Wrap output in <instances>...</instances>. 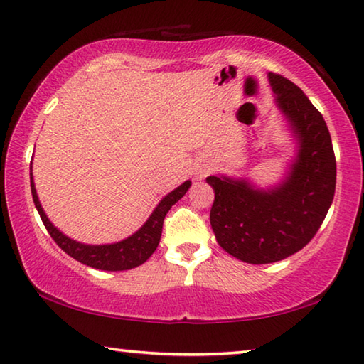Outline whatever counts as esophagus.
<instances>
[{"label":"esophagus","instance_id":"obj_1","mask_svg":"<svg viewBox=\"0 0 364 364\" xmlns=\"http://www.w3.org/2000/svg\"><path fill=\"white\" fill-rule=\"evenodd\" d=\"M208 170H210V168H207V167H202V165H200V167L197 168V170H196V173H194L197 180H200V178H205V176H207Z\"/></svg>","mask_w":364,"mask_h":364}]
</instances>
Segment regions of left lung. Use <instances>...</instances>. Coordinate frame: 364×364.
Segmentation results:
<instances>
[{
    "mask_svg": "<svg viewBox=\"0 0 364 364\" xmlns=\"http://www.w3.org/2000/svg\"><path fill=\"white\" fill-rule=\"evenodd\" d=\"M275 103L299 143L285 180L257 189L247 180L208 176L210 224L220 247L248 264L285 259L314 239L331 207L336 157L325 119L289 79L269 73Z\"/></svg>",
    "mask_w": 364,
    "mask_h": 364,
    "instance_id": "left-lung-1",
    "label": "left lung"
}]
</instances>
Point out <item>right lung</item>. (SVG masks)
Returning <instances> with one entry per match:
<instances>
[{"instance_id":"right-lung-1","label":"right lung","mask_w":364,"mask_h":364,"mask_svg":"<svg viewBox=\"0 0 364 364\" xmlns=\"http://www.w3.org/2000/svg\"><path fill=\"white\" fill-rule=\"evenodd\" d=\"M30 184H31V196L35 207L38 210L39 216L44 223L46 229L50 234L52 239L60 247L65 253L75 257L76 261L85 264V266L100 269V270H129L141 266L144 261L149 259V256L154 253L157 245L161 242L162 235V224L165 220V215L168 213L171 205H175L181 197L188 193L191 188V181H184L181 186L171 191L164 199L159 202V205L154 208L153 213L148 218V221L136 230L134 235L127 237L125 240H121L117 243H109V245H85V243L76 242L70 239L65 234H62L54 224L49 221V218L46 216L44 210L39 203L35 183H33L31 175V165H30Z\"/></svg>"}]
</instances>
